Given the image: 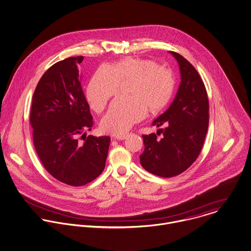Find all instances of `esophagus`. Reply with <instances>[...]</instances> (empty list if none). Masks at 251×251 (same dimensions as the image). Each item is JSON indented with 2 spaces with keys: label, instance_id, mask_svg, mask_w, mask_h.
<instances>
[{
  "label": "esophagus",
  "instance_id": "1",
  "mask_svg": "<svg viewBox=\"0 0 251 251\" xmlns=\"http://www.w3.org/2000/svg\"><path fill=\"white\" fill-rule=\"evenodd\" d=\"M127 137V134H122V135H116L115 139L117 140H125Z\"/></svg>",
  "mask_w": 251,
  "mask_h": 251
}]
</instances>
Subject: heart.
I'll list each match as a JSON object with an SVG mask.
<instances>
[{
	"instance_id": "b5f03b06",
	"label": "heart",
	"mask_w": 251,
	"mask_h": 251,
	"mask_svg": "<svg viewBox=\"0 0 251 251\" xmlns=\"http://www.w3.org/2000/svg\"><path fill=\"white\" fill-rule=\"evenodd\" d=\"M127 81H131L130 97L116 99L100 122L101 130L106 133L122 135L147 110L151 114L162 111L176 90V77L170 70L151 59L127 57L111 67L100 66L95 72L86 89L92 109L101 112L119 91L121 82Z\"/></svg>"
}]
</instances>
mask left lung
<instances>
[{
  "mask_svg": "<svg viewBox=\"0 0 251 251\" xmlns=\"http://www.w3.org/2000/svg\"><path fill=\"white\" fill-rule=\"evenodd\" d=\"M179 65L181 82L170 107L152 122L156 134L142 135V167L161 177L176 176L200 155L209 124V103L198 71L182 55L170 51ZM162 134L160 138L158 135Z\"/></svg>",
  "mask_w": 251,
  "mask_h": 251,
  "instance_id": "obj_1",
  "label": "left lung"
}]
</instances>
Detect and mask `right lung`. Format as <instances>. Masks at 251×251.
Instances as JSON below:
<instances>
[{"mask_svg":"<svg viewBox=\"0 0 251 251\" xmlns=\"http://www.w3.org/2000/svg\"><path fill=\"white\" fill-rule=\"evenodd\" d=\"M82 60L83 56H73L48 69L35 88L30 110L39 159L55 179L75 187L102 173L110 144L109 136L83 133L91 130L93 117L77 69Z\"/></svg>","mask_w":251,"mask_h":251,"instance_id":"add662e5","label":"right lung"}]
</instances>
